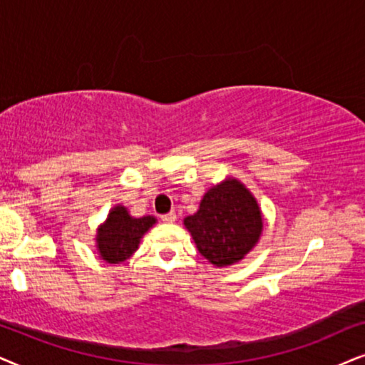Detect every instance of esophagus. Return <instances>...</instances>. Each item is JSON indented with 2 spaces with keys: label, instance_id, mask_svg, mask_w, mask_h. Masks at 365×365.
I'll return each mask as SVG.
<instances>
[{
  "label": "esophagus",
  "instance_id": "obj_1",
  "mask_svg": "<svg viewBox=\"0 0 365 365\" xmlns=\"http://www.w3.org/2000/svg\"><path fill=\"white\" fill-rule=\"evenodd\" d=\"M160 218H162V222L165 223H173L177 215H175V212H168V213H163V215H160Z\"/></svg>",
  "mask_w": 365,
  "mask_h": 365
}]
</instances>
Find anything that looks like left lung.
Wrapping results in <instances>:
<instances>
[{
    "mask_svg": "<svg viewBox=\"0 0 365 365\" xmlns=\"http://www.w3.org/2000/svg\"><path fill=\"white\" fill-rule=\"evenodd\" d=\"M185 227L197 249L217 267L244 259L259 240L262 215L252 193L237 180H227L203 195L195 215L187 217Z\"/></svg>",
    "mask_w": 365,
    "mask_h": 365,
    "instance_id": "obj_1",
    "label": "left lung"
}]
</instances>
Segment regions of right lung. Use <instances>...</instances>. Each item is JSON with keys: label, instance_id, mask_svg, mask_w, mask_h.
Here are the masks:
<instances>
[{"label": "right lung", "instance_id": "right-lung-1", "mask_svg": "<svg viewBox=\"0 0 365 365\" xmlns=\"http://www.w3.org/2000/svg\"><path fill=\"white\" fill-rule=\"evenodd\" d=\"M153 223V217L133 218L125 207H115L96 235L101 259L108 264H118L128 259L138 249L140 239Z\"/></svg>", "mask_w": 365, "mask_h": 365}]
</instances>
